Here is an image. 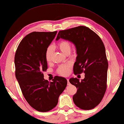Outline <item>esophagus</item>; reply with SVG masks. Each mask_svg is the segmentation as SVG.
<instances>
[{
  "mask_svg": "<svg viewBox=\"0 0 124 124\" xmlns=\"http://www.w3.org/2000/svg\"><path fill=\"white\" fill-rule=\"evenodd\" d=\"M67 85H70V83H69V79H67Z\"/></svg>",
  "mask_w": 124,
  "mask_h": 124,
  "instance_id": "1",
  "label": "esophagus"
}]
</instances>
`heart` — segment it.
Here are the masks:
<instances>
[{"mask_svg": "<svg viewBox=\"0 0 124 124\" xmlns=\"http://www.w3.org/2000/svg\"><path fill=\"white\" fill-rule=\"evenodd\" d=\"M57 47L61 52H62L64 54H69L70 53L71 45L70 43L67 40H62L58 42L57 44ZM52 55H53V49L51 46H49L46 49V52L45 53V58L46 61L49 63L52 60ZM70 64H64L60 66L57 70V72L61 75L66 76L69 73Z\"/></svg>", "mask_w": 124, "mask_h": 124, "instance_id": "b5f03b06", "label": "heart"}]
</instances>
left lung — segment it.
<instances>
[{
	"instance_id": "8db88e82",
	"label": "left lung",
	"mask_w": 124,
	"mask_h": 124,
	"mask_svg": "<svg viewBox=\"0 0 124 124\" xmlns=\"http://www.w3.org/2000/svg\"><path fill=\"white\" fill-rule=\"evenodd\" d=\"M67 40L76 48L75 75L85 73L81 81L77 78L69 80L78 89L73 96L74 103L80 108L92 109L100 103L107 89L108 61L103 43L89 28L80 26L59 31L56 40Z\"/></svg>"
}]
</instances>
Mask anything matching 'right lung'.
Instances as JSON below:
<instances>
[{
  "label": "right lung",
  "mask_w": 124,
  "mask_h": 124,
  "mask_svg": "<svg viewBox=\"0 0 124 124\" xmlns=\"http://www.w3.org/2000/svg\"><path fill=\"white\" fill-rule=\"evenodd\" d=\"M57 31L32 32L19 44L15 53V75L22 94L30 105L40 112L54 108L65 89V78L55 76L52 82L44 79L48 69L45 53Z\"/></svg>",
  "instance_id": "add662e5"
}]
</instances>
